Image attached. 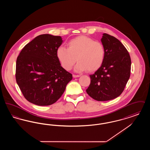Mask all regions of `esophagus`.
I'll list each match as a JSON object with an SVG mask.
<instances>
[{
  "instance_id": "esophagus-1",
  "label": "esophagus",
  "mask_w": 150,
  "mask_h": 150,
  "mask_svg": "<svg viewBox=\"0 0 150 150\" xmlns=\"http://www.w3.org/2000/svg\"><path fill=\"white\" fill-rule=\"evenodd\" d=\"M72 76H73V78H78L80 76V75H75V74H73L72 75Z\"/></svg>"
}]
</instances>
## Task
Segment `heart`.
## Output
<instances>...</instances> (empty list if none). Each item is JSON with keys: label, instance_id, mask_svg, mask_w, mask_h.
I'll return each mask as SVG.
<instances>
[{"label": "heart", "instance_id": "1", "mask_svg": "<svg viewBox=\"0 0 150 150\" xmlns=\"http://www.w3.org/2000/svg\"><path fill=\"white\" fill-rule=\"evenodd\" d=\"M68 48H57L56 56L65 70H70L76 60L75 71L79 72L97 70L105 57V50L102 43L86 36H79L67 43Z\"/></svg>", "mask_w": 150, "mask_h": 150}]
</instances>
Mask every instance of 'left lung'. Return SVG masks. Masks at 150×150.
<instances>
[{"label": "left lung", "mask_w": 150, "mask_h": 150, "mask_svg": "<svg viewBox=\"0 0 150 150\" xmlns=\"http://www.w3.org/2000/svg\"><path fill=\"white\" fill-rule=\"evenodd\" d=\"M101 42L105 50L102 66L90 75L86 93L94 100L106 101L119 97L123 92L131 69V59L124 45L114 36L103 34Z\"/></svg>", "instance_id": "8db88e82"}]
</instances>
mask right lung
Segmentation results:
<instances>
[{"label":"right lung","mask_w":150,"mask_h":150,"mask_svg":"<svg viewBox=\"0 0 150 150\" xmlns=\"http://www.w3.org/2000/svg\"><path fill=\"white\" fill-rule=\"evenodd\" d=\"M59 36H36L22 50L16 61V79L24 97L38 106L55 103L72 79L56 56Z\"/></svg>","instance_id":"1"}]
</instances>
